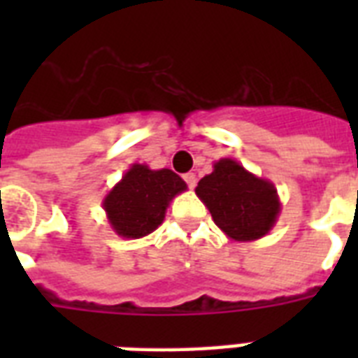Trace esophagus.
I'll return each instance as SVG.
<instances>
[{
    "label": "esophagus",
    "instance_id": "34e87169",
    "mask_svg": "<svg viewBox=\"0 0 358 358\" xmlns=\"http://www.w3.org/2000/svg\"><path fill=\"white\" fill-rule=\"evenodd\" d=\"M184 180H185V184L189 185V187H195V185H196V176H195V173L184 174Z\"/></svg>",
    "mask_w": 358,
    "mask_h": 358
}]
</instances>
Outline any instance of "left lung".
I'll list each match as a JSON object with an SVG mask.
<instances>
[{"instance_id":"obj_1","label":"left lung","mask_w":358,"mask_h":358,"mask_svg":"<svg viewBox=\"0 0 358 358\" xmlns=\"http://www.w3.org/2000/svg\"><path fill=\"white\" fill-rule=\"evenodd\" d=\"M195 193L213 223L234 241H256L269 234L282 206L273 182L249 173L232 157L213 163V171L199 182Z\"/></svg>"}]
</instances>
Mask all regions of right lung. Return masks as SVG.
Instances as JSON below:
<instances>
[{"mask_svg": "<svg viewBox=\"0 0 358 358\" xmlns=\"http://www.w3.org/2000/svg\"><path fill=\"white\" fill-rule=\"evenodd\" d=\"M185 189L187 184L171 169L154 171L145 163H134L103 196L102 206L117 234L139 239L163 223L171 201Z\"/></svg>", "mask_w": 358, "mask_h": 358, "instance_id": "add662e5", "label": "right lung"}]
</instances>
